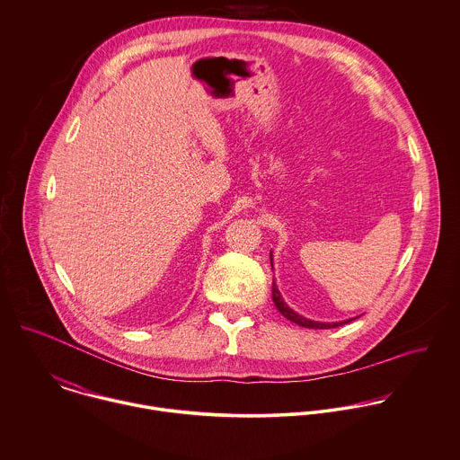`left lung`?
I'll use <instances>...</instances> for the list:
<instances>
[{"label": "left lung", "mask_w": 460, "mask_h": 460, "mask_svg": "<svg viewBox=\"0 0 460 460\" xmlns=\"http://www.w3.org/2000/svg\"><path fill=\"white\" fill-rule=\"evenodd\" d=\"M271 261H273V259H271ZM271 266H273V262H271ZM273 302H275L277 308L284 314V317H288L289 321H293V323H296V324H300V326H305V328H335V326H341V324H346V323L351 321V319H346V321H341V323H319V321H310V319H306L304 315L296 314L293 308H289V306L286 305V302L282 300L280 291L277 289V284H275V282H273Z\"/></svg>", "instance_id": "obj_1"}]
</instances>
